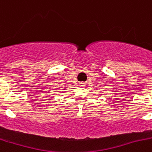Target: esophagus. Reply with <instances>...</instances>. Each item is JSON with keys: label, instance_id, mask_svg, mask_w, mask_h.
I'll use <instances>...</instances> for the list:
<instances>
[{"label": "esophagus", "instance_id": "esophagus-1", "mask_svg": "<svg viewBox=\"0 0 152 152\" xmlns=\"http://www.w3.org/2000/svg\"><path fill=\"white\" fill-rule=\"evenodd\" d=\"M80 84H82V86H83V84H83V83H81Z\"/></svg>", "mask_w": 152, "mask_h": 152}]
</instances>
